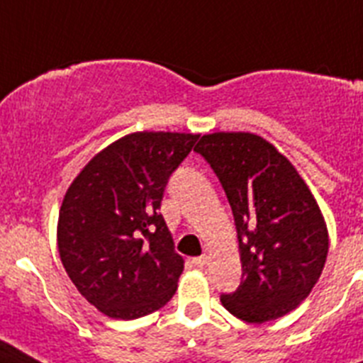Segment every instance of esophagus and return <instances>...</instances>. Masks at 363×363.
<instances>
[{
    "instance_id": "esophagus-1",
    "label": "esophagus",
    "mask_w": 363,
    "mask_h": 363,
    "mask_svg": "<svg viewBox=\"0 0 363 363\" xmlns=\"http://www.w3.org/2000/svg\"><path fill=\"white\" fill-rule=\"evenodd\" d=\"M209 259H211L209 255H201L200 258H194V264H196L198 267H207V265H209Z\"/></svg>"
}]
</instances>
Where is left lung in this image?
Returning a JSON list of instances; mask_svg holds the SVG:
<instances>
[{"mask_svg":"<svg viewBox=\"0 0 363 363\" xmlns=\"http://www.w3.org/2000/svg\"><path fill=\"white\" fill-rule=\"evenodd\" d=\"M225 191L238 233L242 281L220 300L264 323L291 313L318 281L329 251L322 211L291 162L251 133L205 134L194 147Z\"/></svg>","mask_w":363,"mask_h":363,"instance_id":"left-lung-1","label":"left lung"}]
</instances>
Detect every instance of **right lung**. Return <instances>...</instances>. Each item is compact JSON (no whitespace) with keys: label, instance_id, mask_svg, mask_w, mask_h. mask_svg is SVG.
Wrapping results in <instances>:
<instances>
[{"label":"right lung","instance_id":"1","mask_svg":"<svg viewBox=\"0 0 363 363\" xmlns=\"http://www.w3.org/2000/svg\"><path fill=\"white\" fill-rule=\"evenodd\" d=\"M198 134L134 133L76 176L57 220V251L82 296L116 320L171 300L184 271L160 207L169 178Z\"/></svg>","mask_w":363,"mask_h":363}]
</instances>
